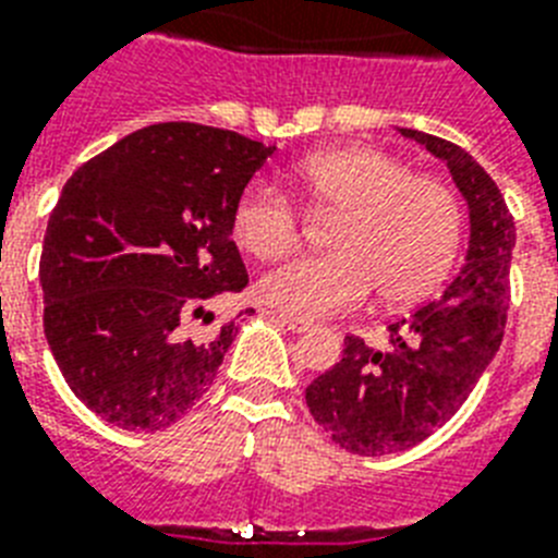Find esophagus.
Instances as JSON below:
<instances>
[{"mask_svg":"<svg viewBox=\"0 0 558 558\" xmlns=\"http://www.w3.org/2000/svg\"><path fill=\"white\" fill-rule=\"evenodd\" d=\"M275 320L289 331H308V326H312L308 320H301V317H292V315H275Z\"/></svg>","mask_w":558,"mask_h":558,"instance_id":"obj_1","label":"esophagus"}]
</instances>
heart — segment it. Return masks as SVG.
I'll use <instances>...</instances> for the list:
<instances>
[{
    "label": "heart",
    "instance_id": "1",
    "mask_svg": "<svg viewBox=\"0 0 558 558\" xmlns=\"http://www.w3.org/2000/svg\"><path fill=\"white\" fill-rule=\"evenodd\" d=\"M312 207L335 215L329 255L298 257L260 280L269 306L301 320L340 315L366 301L411 303L446 278L462 241L460 198L374 147L326 149L294 170ZM232 232L257 260H280L301 241V213L269 181H252Z\"/></svg>",
    "mask_w": 558,
    "mask_h": 558
}]
</instances>
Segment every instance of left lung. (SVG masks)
<instances>
[{"label":"left lung","mask_w":558,"mask_h":558,"mask_svg":"<svg viewBox=\"0 0 558 558\" xmlns=\"http://www.w3.org/2000/svg\"><path fill=\"white\" fill-rule=\"evenodd\" d=\"M448 163L471 218L468 255L446 292L388 326L386 349L349 335L340 363L306 388L315 423L360 457L414 448L460 411L499 351L517 227L494 178L457 144L400 130Z\"/></svg>","instance_id":"8db88e82"}]
</instances>
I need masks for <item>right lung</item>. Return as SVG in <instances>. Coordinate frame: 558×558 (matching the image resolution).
Returning <instances> with one entry per match:
<instances>
[{
    "mask_svg": "<svg viewBox=\"0 0 558 558\" xmlns=\"http://www.w3.org/2000/svg\"><path fill=\"white\" fill-rule=\"evenodd\" d=\"M275 147L163 121L68 178L41 246L45 337L78 400L124 430H161L207 395L238 323L204 303L250 283L232 241L241 192Z\"/></svg>",
    "mask_w": 558,
    "mask_h": 558,
    "instance_id": "obj_1",
    "label": "right lung"
}]
</instances>
